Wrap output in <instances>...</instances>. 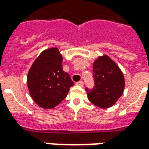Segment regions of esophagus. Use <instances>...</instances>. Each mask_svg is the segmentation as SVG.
Segmentation results:
<instances>
[{
    "mask_svg": "<svg viewBox=\"0 0 149 149\" xmlns=\"http://www.w3.org/2000/svg\"><path fill=\"white\" fill-rule=\"evenodd\" d=\"M77 84L80 85V86H83V85H84V82H83L82 81H78L77 83Z\"/></svg>",
    "mask_w": 149,
    "mask_h": 149,
    "instance_id": "esophagus-1",
    "label": "esophagus"
}]
</instances>
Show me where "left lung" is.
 <instances>
[{"label":"left lung","instance_id":"left-lung-1","mask_svg":"<svg viewBox=\"0 0 149 149\" xmlns=\"http://www.w3.org/2000/svg\"><path fill=\"white\" fill-rule=\"evenodd\" d=\"M94 86L93 90L86 88L90 102L101 109L114 105L121 97L125 86L123 72L108 55L98 56L93 65Z\"/></svg>","mask_w":149,"mask_h":149}]
</instances>
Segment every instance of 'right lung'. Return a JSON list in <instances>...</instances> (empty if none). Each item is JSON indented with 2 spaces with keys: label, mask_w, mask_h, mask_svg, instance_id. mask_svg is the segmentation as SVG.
Returning <instances> with one entry per match:
<instances>
[{
  "label": "right lung",
  "mask_w": 149,
  "mask_h": 149,
  "mask_svg": "<svg viewBox=\"0 0 149 149\" xmlns=\"http://www.w3.org/2000/svg\"><path fill=\"white\" fill-rule=\"evenodd\" d=\"M62 61L58 48L52 47L41 52L29 70V92L34 102L42 109H52L58 105L74 84L63 70Z\"/></svg>",
  "instance_id": "obj_1"
}]
</instances>
